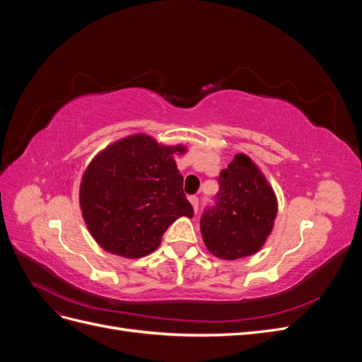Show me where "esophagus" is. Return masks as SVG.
Returning <instances> with one entry per match:
<instances>
[{"label":"esophagus","mask_w":362,"mask_h":362,"mask_svg":"<svg viewBox=\"0 0 362 362\" xmlns=\"http://www.w3.org/2000/svg\"><path fill=\"white\" fill-rule=\"evenodd\" d=\"M189 201H190V204H192V206H193V210H194V213H196V211H198V204H199L198 198H196V196H189Z\"/></svg>","instance_id":"1"}]
</instances>
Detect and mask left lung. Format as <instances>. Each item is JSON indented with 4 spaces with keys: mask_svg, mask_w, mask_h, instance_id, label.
<instances>
[{
    "mask_svg": "<svg viewBox=\"0 0 362 362\" xmlns=\"http://www.w3.org/2000/svg\"><path fill=\"white\" fill-rule=\"evenodd\" d=\"M278 214V199L264 173L237 154L218 177L216 205L201 217L206 249L217 258L238 259L264 246Z\"/></svg>",
    "mask_w": 362,
    "mask_h": 362,
    "instance_id": "1",
    "label": "left lung"
}]
</instances>
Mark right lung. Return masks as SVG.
I'll return each mask as SVG.
<instances>
[{
	"mask_svg": "<svg viewBox=\"0 0 362 362\" xmlns=\"http://www.w3.org/2000/svg\"><path fill=\"white\" fill-rule=\"evenodd\" d=\"M182 145H160L133 134L108 145L86 168L80 184L83 218L95 242L124 258L154 252L181 216L193 217L173 154Z\"/></svg>",
	"mask_w": 362,
	"mask_h": 362,
	"instance_id": "add662e5",
	"label": "right lung"
}]
</instances>
